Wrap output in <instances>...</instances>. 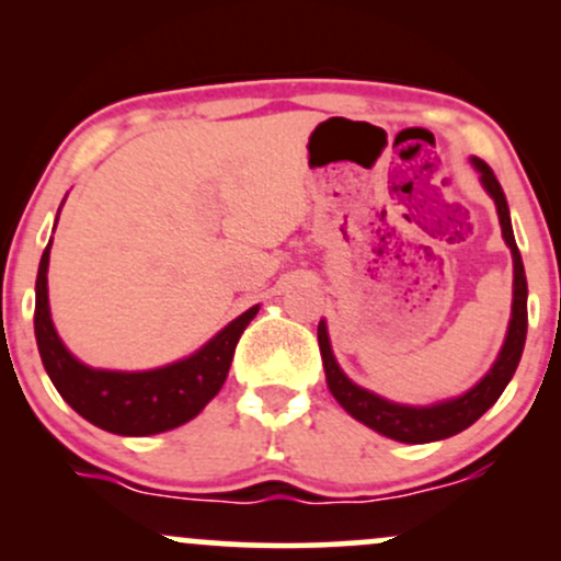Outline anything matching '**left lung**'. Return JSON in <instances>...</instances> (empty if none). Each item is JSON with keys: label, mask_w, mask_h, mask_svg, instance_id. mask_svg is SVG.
Returning <instances> with one entry per match:
<instances>
[{"label": "left lung", "mask_w": 561, "mask_h": 561, "mask_svg": "<svg viewBox=\"0 0 561 561\" xmlns=\"http://www.w3.org/2000/svg\"><path fill=\"white\" fill-rule=\"evenodd\" d=\"M474 171L480 173V184L485 186L488 195L493 197L495 210H499V224L504 242L512 250L514 261V285H512V319H508V330L501 345L499 356L491 369L485 371V377L480 382H474L472 388L461 396L448 398V401H437L430 405H409V403H396L388 398L377 396V392L362 388V385L353 382L351 377L340 369L337 358H334L332 345H330V332H327V321H319V351L321 362H324L327 371V385L347 414L353 420H358L366 427H371L375 433L392 437L398 443H433V440H446V437L461 433L469 424H474L485 414L491 405L499 401L501 392L508 385V379L517 371L519 358H523V347L527 337V279H525V266L523 255H519L517 242H514L512 231V218H508V205L506 195L501 190L499 179L491 171V165L482 163L480 158H472Z\"/></svg>", "instance_id": "left-lung-1"}]
</instances>
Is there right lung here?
Returning a JSON list of instances; mask_svg holds the SVG:
<instances>
[{
  "label": "right lung",
  "mask_w": 561,
  "mask_h": 561,
  "mask_svg": "<svg viewBox=\"0 0 561 561\" xmlns=\"http://www.w3.org/2000/svg\"><path fill=\"white\" fill-rule=\"evenodd\" d=\"M49 248L53 240L44 248L38 263L34 332L38 356L62 401L94 427L126 437L158 435L195 420L221 390L240 334L255 319L261 306L248 308L234 321H229L221 332L182 362L147 371L94 369L68 351L53 324L47 289Z\"/></svg>",
  "instance_id": "obj_1"
}]
</instances>
